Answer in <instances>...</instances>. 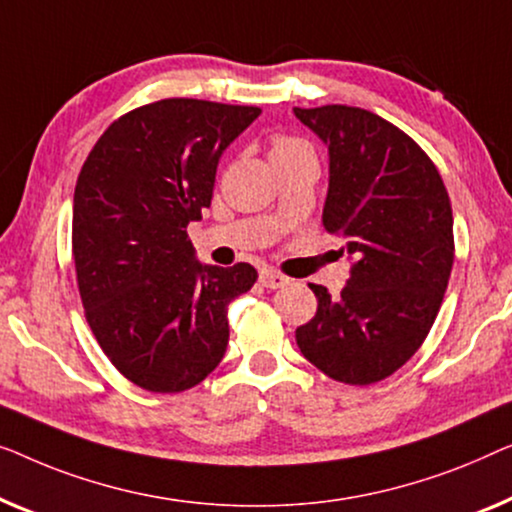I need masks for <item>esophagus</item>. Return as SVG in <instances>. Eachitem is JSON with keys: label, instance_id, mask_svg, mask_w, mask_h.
<instances>
[{"label": "esophagus", "instance_id": "esophagus-1", "mask_svg": "<svg viewBox=\"0 0 512 512\" xmlns=\"http://www.w3.org/2000/svg\"><path fill=\"white\" fill-rule=\"evenodd\" d=\"M259 283H262L264 287H269V290H278V287L287 285V278L283 276V273H278L273 269H264L262 273H259Z\"/></svg>", "mask_w": 512, "mask_h": 512}]
</instances>
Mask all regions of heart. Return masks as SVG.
Masks as SVG:
<instances>
[{"label": "heart", "mask_w": 512, "mask_h": 512, "mask_svg": "<svg viewBox=\"0 0 512 512\" xmlns=\"http://www.w3.org/2000/svg\"><path fill=\"white\" fill-rule=\"evenodd\" d=\"M299 141H294V139H276L273 141V150L271 153H276V150H285V148H290V146H297Z\"/></svg>", "instance_id": "heart-1"}]
</instances>
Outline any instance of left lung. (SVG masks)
<instances>
[{
    "label": "left lung",
    "instance_id": "1",
    "mask_svg": "<svg viewBox=\"0 0 512 512\" xmlns=\"http://www.w3.org/2000/svg\"><path fill=\"white\" fill-rule=\"evenodd\" d=\"M294 115L329 150L322 225L350 257L338 297L311 285L318 313L297 345L338 383H378L415 355L441 308L455 259L448 190L427 153L376 113L331 104Z\"/></svg>",
    "mask_w": 512,
    "mask_h": 512
}]
</instances>
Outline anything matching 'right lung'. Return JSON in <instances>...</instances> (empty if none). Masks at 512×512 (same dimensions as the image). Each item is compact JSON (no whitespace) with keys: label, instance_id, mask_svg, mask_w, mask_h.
Returning a JSON list of instances; mask_svg holds the SVG:
<instances>
[{"label":"right lung","instance_id":"1","mask_svg":"<svg viewBox=\"0 0 512 512\" xmlns=\"http://www.w3.org/2000/svg\"><path fill=\"white\" fill-rule=\"evenodd\" d=\"M262 113L162 99L113 122L74 192V262L85 318L127 380L174 394L199 385L229 341V304L257 271L201 264L187 225L211 206L225 148Z\"/></svg>","mask_w":512,"mask_h":512}]
</instances>
